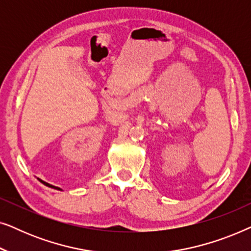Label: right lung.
<instances>
[{"label":"right lung","mask_w":251,"mask_h":251,"mask_svg":"<svg viewBox=\"0 0 251 251\" xmlns=\"http://www.w3.org/2000/svg\"><path fill=\"white\" fill-rule=\"evenodd\" d=\"M40 181H41V183H43L44 185H47V186H49V187H52V188H56V190H60V188H58V187H56V186H53V185H50V184H48V183H46V181H43V180H41V179H40Z\"/></svg>","instance_id":"obj_1"}]
</instances>
